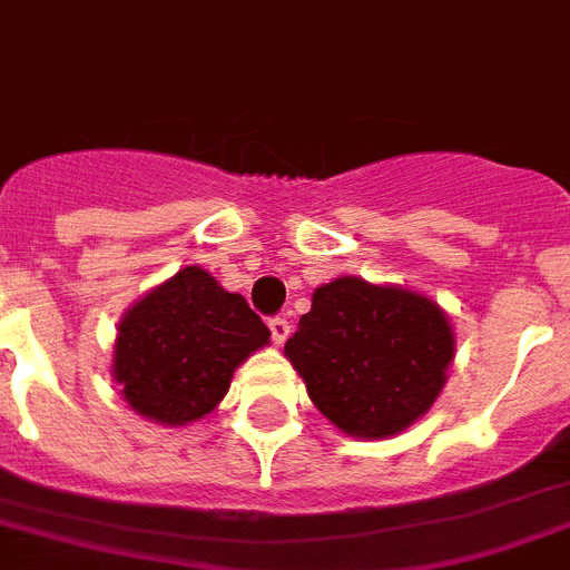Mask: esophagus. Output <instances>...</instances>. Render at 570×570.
<instances>
[{"label":"esophagus","instance_id":"1","mask_svg":"<svg viewBox=\"0 0 570 570\" xmlns=\"http://www.w3.org/2000/svg\"><path fill=\"white\" fill-rule=\"evenodd\" d=\"M267 328H271V337H274L276 345L285 343V340H288V334H291V325H288V320H285V317H271V320H267Z\"/></svg>","mask_w":570,"mask_h":570}]
</instances>
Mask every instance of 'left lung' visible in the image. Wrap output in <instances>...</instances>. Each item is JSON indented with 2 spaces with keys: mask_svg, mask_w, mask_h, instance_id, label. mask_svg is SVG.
<instances>
[{
  "mask_svg": "<svg viewBox=\"0 0 570 570\" xmlns=\"http://www.w3.org/2000/svg\"><path fill=\"white\" fill-rule=\"evenodd\" d=\"M452 354L455 334L438 303L360 276L320 285L285 343L314 406L366 441L397 435L430 412Z\"/></svg>",
  "mask_w": 570,
  "mask_h": 570,
  "instance_id": "obj_1",
  "label": "left lung"
}]
</instances>
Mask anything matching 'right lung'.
Segmentation results:
<instances>
[{
  "mask_svg": "<svg viewBox=\"0 0 570 570\" xmlns=\"http://www.w3.org/2000/svg\"><path fill=\"white\" fill-rule=\"evenodd\" d=\"M267 340V325L245 296L189 265L126 311L111 377L138 415L153 424L187 426L216 410L236 366Z\"/></svg>",
  "mask_w": 570,
  "mask_h": 570,
  "instance_id": "right-lung-1",
  "label": "right lung"
}]
</instances>
